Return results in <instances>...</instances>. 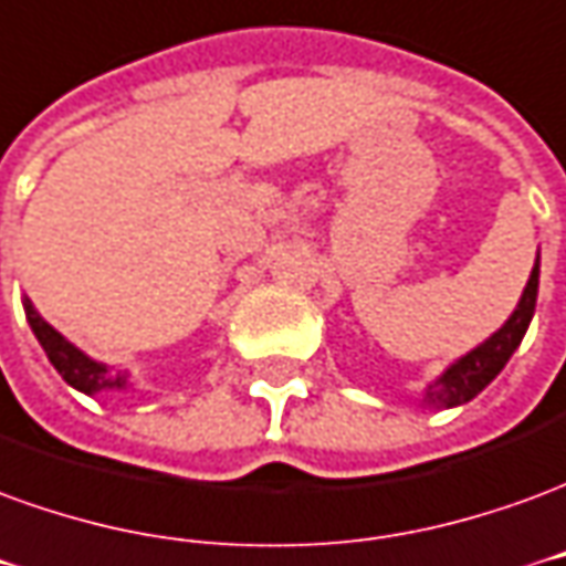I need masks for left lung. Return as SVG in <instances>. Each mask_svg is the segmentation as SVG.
<instances>
[{"mask_svg":"<svg viewBox=\"0 0 566 566\" xmlns=\"http://www.w3.org/2000/svg\"><path fill=\"white\" fill-rule=\"evenodd\" d=\"M536 292H539V252H536V262L527 276V286L521 292L518 304L509 314L506 323L496 328L491 338H484L479 347H472L469 354L454 359L439 378L430 380L420 405L423 408H457V405L475 399L518 350L521 338L531 326L533 311H536Z\"/></svg>","mask_w":566,"mask_h":566,"instance_id":"1","label":"left lung"}]
</instances>
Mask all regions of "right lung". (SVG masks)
Here are the masks:
<instances>
[{
    "mask_svg": "<svg viewBox=\"0 0 566 566\" xmlns=\"http://www.w3.org/2000/svg\"><path fill=\"white\" fill-rule=\"evenodd\" d=\"M23 314H27V323H30L33 335L39 338V344H42L45 356L51 359V366L57 368L60 378L66 380L72 390L84 392V396L136 390V380L130 371L106 366V363H99L94 356H87L84 350H78L72 340L63 338L57 328L51 326L45 316L35 311L30 298H23Z\"/></svg>",
    "mask_w": 566,
    "mask_h": 566,
    "instance_id": "add662e5",
    "label": "right lung"
}]
</instances>
